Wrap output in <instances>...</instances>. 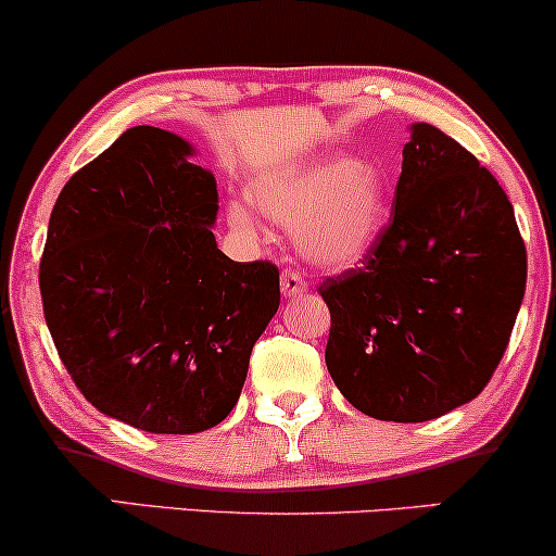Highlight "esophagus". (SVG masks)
Returning a JSON list of instances; mask_svg holds the SVG:
<instances>
[{"label": "esophagus", "instance_id": "34e87169", "mask_svg": "<svg viewBox=\"0 0 556 556\" xmlns=\"http://www.w3.org/2000/svg\"><path fill=\"white\" fill-rule=\"evenodd\" d=\"M280 291H283L286 299H296V296H304V293L309 291V283L301 278V273L283 270V276H280Z\"/></svg>", "mask_w": 556, "mask_h": 556}]
</instances>
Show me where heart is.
Returning <instances> with one entry per match:
<instances>
[{"instance_id":"1","label":"heart","mask_w":556,"mask_h":556,"mask_svg":"<svg viewBox=\"0 0 556 556\" xmlns=\"http://www.w3.org/2000/svg\"><path fill=\"white\" fill-rule=\"evenodd\" d=\"M250 198L260 214L293 226L299 255L327 270L361 263L381 239L389 218L383 169L345 154L260 180ZM229 222L244 231L255 226L242 205H229Z\"/></svg>"}]
</instances>
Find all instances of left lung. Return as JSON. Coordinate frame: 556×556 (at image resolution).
<instances>
[{
	"label": "left lung",
	"mask_w": 556,
	"mask_h": 556,
	"mask_svg": "<svg viewBox=\"0 0 556 556\" xmlns=\"http://www.w3.org/2000/svg\"><path fill=\"white\" fill-rule=\"evenodd\" d=\"M526 291V244L488 167L430 123L402 149L394 216L361 267L319 286L327 371L376 420L425 422L488 387Z\"/></svg>",
	"instance_id": "8db88e82"
}]
</instances>
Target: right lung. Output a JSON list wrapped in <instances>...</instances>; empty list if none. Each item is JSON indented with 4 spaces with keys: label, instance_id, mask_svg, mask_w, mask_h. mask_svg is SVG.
I'll list each match as a JSON object with an SVG mask.
<instances>
[{
    "label": "right lung",
    "instance_id": "obj_1",
    "mask_svg": "<svg viewBox=\"0 0 556 556\" xmlns=\"http://www.w3.org/2000/svg\"><path fill=\"white\" fill-rule=\"evenodd\" d=\"M193 154L162 128H128L64 185L40 260L68 376L102 415L147 433L222 422L280 304L276 265L216 247V177Z\"/></svg>",
    "mask_w": 556,
    "mask_h": 556
}]
</instances>
